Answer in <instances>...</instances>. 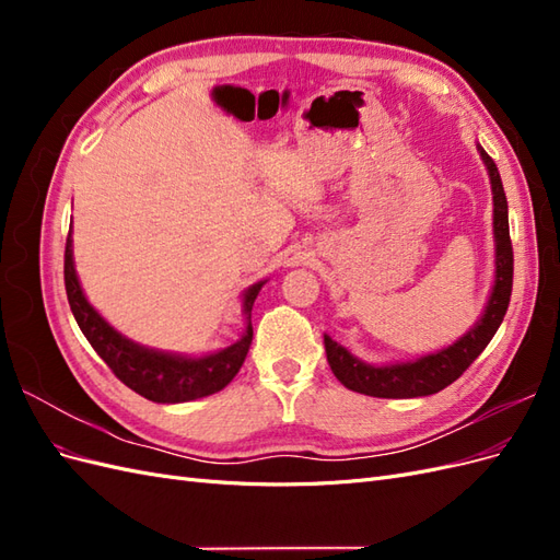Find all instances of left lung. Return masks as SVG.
<instances>
[{
    "label": "left lung",
    "instance_id": "8db88e82",
    "mask_svg": "<svg viewBox=\"0 0 560 560\" xmlns=\"http://www.w3.org/2000/svg\"><path fill=\"white\" fill-rule=\"evenodd\" d=\"M477 151L490 177V191H493L495 241V278L481 317L451 346L420 354L416 360L389 364H369L360 360L358 354H352L346 346L334 341L329 334H325L327 362L334 371V376L348 389H352V393L383 399H411L434 395L463 376V371L479 358L483 348L490 343V338L495 336L498 327L502 325L506 306H510L514 276L510 212H506V196L502 189L498 165L486 154L481 144H477Z\"/></svg>",
    "mask_w": 560,
    "mask_h": 560
}]
</instances>
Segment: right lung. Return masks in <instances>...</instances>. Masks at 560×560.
Listing matches in <instances>:
<instances>
[{
    "label": "right lung",
    "instance_id": "add662e5",
    "mask_svg": "<svg viewBox=\"0 0 560 560\" xmlns=\"http://www.w3.org/2000/svg\"><path fill=\"white\" fill-rule=\"evenodd\" d=\"M266 280L249 284L243 292L245 331L238 341L208 354H179L147 348L135 343L132 338L116 331L109 322L100 315L81 290L74 268L72 231L65 245V290L70 301L72 315L79 329L89 338L93 350L107 362L114 376L126 383L135 393L156 404H182L208 397L224 389L238 374L252 343V306L259 296Z\"/></svg>",
    "mask_w": 560,
    "mask_h": 560
}]
</instances>
